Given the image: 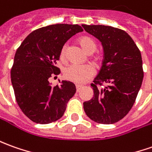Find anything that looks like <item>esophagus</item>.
<instances>
[{
    "mask_svg": "<svg viewBox=\"0 0 152 152\" xmlns=\"http://www.w3.org/2000/svg\"><path fill=\"white\" fill-rule=\"evenodd\" d=\"M76 91L78 92V91H80V90L83 88V86H80V85H76Z\"/></svg>",
    "mask_w": 152,
    "mask_h": 152,
    "instance_id": "34e87169",
    "label": "esophagus"
}]
</instances>
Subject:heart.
<instances>
[{
    "instance_id": "heart-1",
    "label": "heart",
    "mask_w": 152,
    "mask_h": 152,
    "mask_svg": "<svg viewBox=\"0 0 152 152\" xmlns=\"http://www.w3.org/2000/svg\"><path fill=\"white\" fill-rule=\"evenodd\" d=\"M81 48L87 53L92 54L96 49V44L91 37L85 36L78 40ZM66 53V46H62L60 51V59L65 61ZM64 77L76 84H83L94 76V69L91 66H76L71 65L63 72Z\"/></svg>"
}]
</instances>
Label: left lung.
I'll use <instances>...</instances> for the list:
<instances>
[{
	"mask_svg": "<svg viewBox=\"0 0 152 152\" xmlns=\"http://www.w3.org/2000/svg\"><path fill=\"white\" fill-rule=\"evenodd\" d=\"M86 32L101 41L104 60L91 84L93 97L83 103L90 119L114 124L132 109L143 80L141 51L125 31L102 25H82ZM106 83L104 88H97Z\"/></svg>",
	"mask_w": 152,
	"mask_h": 152,
	"instance_id": "obj_1",
	"label": "left lung"
}]
</instances>
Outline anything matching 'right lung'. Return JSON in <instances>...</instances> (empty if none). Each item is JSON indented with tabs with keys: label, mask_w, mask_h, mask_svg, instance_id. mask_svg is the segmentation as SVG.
Wrapping results in <instances>:
<instances>
[{
	"label": "right lung",
	"mask_w": 152,
	"mask_h": 152,
	"mask_svg": "<svg viewBox=\"0 0 152 152\" xmlns=\"http://www.w3.org/2000/svg\"><path fill=\"white\" fill-rule=\"evenodd\" d=\"M83 29L78 25L56 24L34 31L17 49L11 71L12 86L20 110L38 124L60 119L76 86L69 80L51 86L50 78L60 74L56 61L65 43Z\"/></svg>",
	"instance_id": "obj_1"
}]
</instances>
